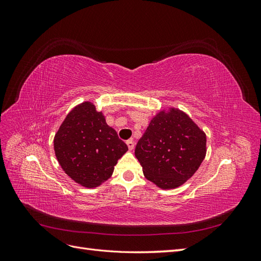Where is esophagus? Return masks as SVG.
I'll return each instance as SVG.
<instances>
[{
	"label": "esophagus",
	"mask_w": 261,
	"mask_h": 261,
	"mask_svg": "<svg viewBox=\"0 0 261 261\" xmlns=\"http://www.w3.org/2000/svg\"><path fill=\"white\" fill-rule=\"evenodd\" d=\"M126 145H127L129 150H133L134 147H135V144H134V140L133 139H128L127 141H126Z\"/></svg>",
	"instance_id": "34e87169"
}]
</instances>
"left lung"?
<instances>
[{
    "label": "left lung",
    "mask_w": 261,
    "mask_h": 261,
    "mask_svg": "<svg viewBox=\"0 0 261 261\" xmlns=\"http://www.w3.org/2000/svg\"><path fill=\"white\" fill-rule=\"evenodd\" d=\"M206 134L177 109L161 111L135 148L147 179L162 189L183 185L206 156Z\"/></svg>",
    "instance_id": "1"
}]
</instances>
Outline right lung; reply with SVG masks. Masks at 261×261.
<instances>
[{
    "mask_svg": "<svg viewBox=\"0 0 261 261\" xmlns=\"http://www.w3.org/2000/svg\"><path fill=\"white\" fill-rule=\"evenodd\" d=\"M128 150L91 102L75 107L54 137V151L63 171L76 183L97 187L112 175Z\"/></svg>",
    "mask_w": 261,
    "mask_h": 261,
    "instance_id": "add662e5",
    "label": "right lung"
}]
</instances>
